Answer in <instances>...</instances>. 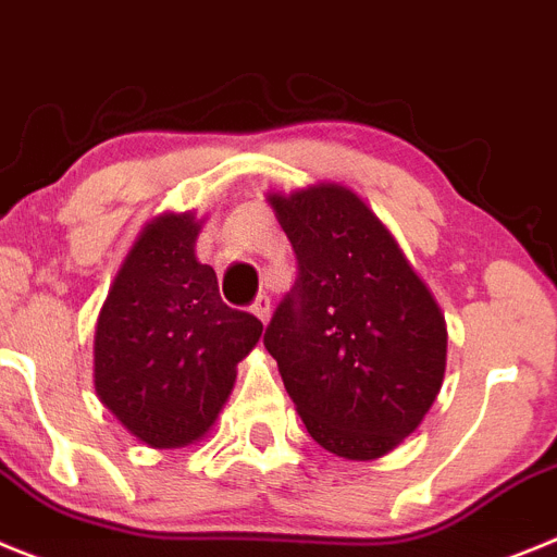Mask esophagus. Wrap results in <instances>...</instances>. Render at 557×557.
<instances>
[{
	"instance_id": "obj_1",
	"label": "esophagus",
	"mask_w": 557,
	"mask_h": 557,
	"mask_svg": "<svg viewBox=\"0 0 557 557\" xmlns=\"http://www.w3.org/2000/svg\"><path fill=\"white\" fill-rule=\"evenodd\" d=\"M252 313L258 315L260 322L267 324V322H269V315H272V299H269L267 294H260V297L252 302Z\"/></svg>"
}]
</instances>
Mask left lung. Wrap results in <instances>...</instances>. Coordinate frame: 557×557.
I'll return each mask as SVG.
<instances>
[{
  "instance_id": "obj_1",
  "label": "left lung",
  "mask_w": 557,
  "mask_h": 557,
  "mask_svg": "<svg viewBox=\"0 0 557 557\" xmlns=\"http://www.w3.org/2000/svg\"><path fill=\"white\" fill-rule=\"evenodd\" d=\"M297 280L263 344L310 438L372 460L413 433L444 380L447 327L388 230L349 188L269 197Z\"/></svg>"
}]
</instances>
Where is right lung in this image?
<instances>
[{"instance_id":"obj_1","label":"right lung","mask_w":557,"mask_h":557,"mask_svg":"<svg viewBox=\"0 0 557 557\" xmlns=\"http://www.w3.org/2000/svg\"><path fill=\"white\" fill-rule=\"evenodd\" d=\"M197 233L191 213L147 224L97 322L99 399L158 449L208 433L233 391L235 366L263 333L252 313L222 302L216 272L194 255Z\"/></svg>"}]
</instances>
